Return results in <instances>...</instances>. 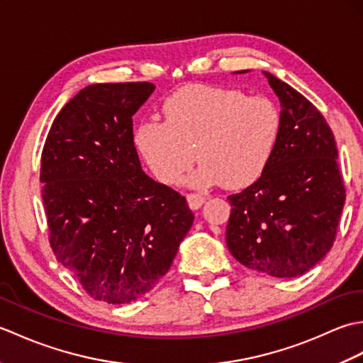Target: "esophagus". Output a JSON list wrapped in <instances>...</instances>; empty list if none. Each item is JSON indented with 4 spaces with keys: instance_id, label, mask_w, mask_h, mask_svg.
I'll list each match as a JSON object with an SVG mask.
<instances>
[{
    "instance_id": "34e87169",
    "label": "esophagus",
    "mask_w": 363,
    "mask_h": 363,
    "mask_svg": "<svg viewBox=\"0 0 363 363\" xmlns=\"http://www.w3.org/2000/svg\"><path fill=\"white\" fill-rule=\"evenodd\" d=\"M187 201H189V206L191 207V209L196 211V209H199V207L204 204L206 198L203 195H199V194H189L187 195Z\"/></svg>"
}]
</instances>
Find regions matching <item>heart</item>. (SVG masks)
Wrapping results in <instances>:
<instances>
[{
	"instance_id": "obj_1",
	"label": "heart",
	"mask_w": 363,
	"mask_h": 363,
	"mask_svg": "<svg viewBox=\"0 0 363 363\" xmlns=\"http://www.w3.org/2000/svg\"><path fill=\"white\" fill-rule=\"evenodd\" d=\"M165 120L148 118L135 129V145L151 173L172 186L194 164L195 187L223 182L246 187L264 174L282 133L279 107L268 96L240 90L190 86L168 96Z\"/></svg>"
}]
</instances>
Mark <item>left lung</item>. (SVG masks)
Segmentation results:
<instances>
[{
  "label": "left lung",
  "mask_w": 363,
  "mask_h": 363,
  "mask_svg": "<svg viewBox=\"0 0 363 363\" xmlns=\"http://www.w3.org/2000/svg\"><path fill=\"white\" fill-rule=\"evenodd\" d=\"M264 74L281 101L282 133L264 174L228 196L226 245L245 267L295 277L333 248L346 191L325 117L287 82Z\"/></svg>",
  "instance_id": "left-lung-1"
}]
</instances>
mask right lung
<instances>
[{
	"mask_svg": "<svg viewBox=\"0 0 363 363\" xmlns=\"http://www.w3.org/2000/svg\"><path fill=\"white\" fill-rule=\"evenodd\" d=\"M151 82L91 84L57 113L42 151L54 256L107 304L142 298L164 277L194 223L187 199L143 173L133 115Z\"/></svg>",
	"mask_w": 363,
	"mask_h": 363,
	"instance_id": "obj_1",
	"label": "right lung"
}]
</instances>
